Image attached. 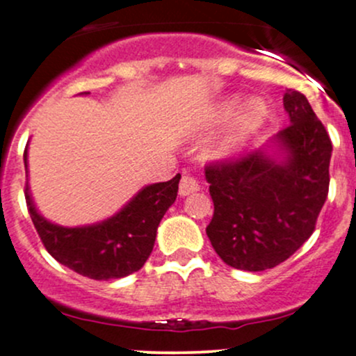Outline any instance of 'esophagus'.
Masks as SVG:
<instances>
[{"mask_svg": "<svg viewBox=\"0 0 356 356\" xmlns=\"http://www.w3.org/2000/svg\"><path fill=\"white\" fill-rule=\"evenodd\" d=\"M197 191H199L197 181H195L192 175L184 174L181 179V184H179V194H181L182 197H186V195H189L192 192H197Z\"/></svg>", "mask_w": 356, "mask_h": 356, "instance_id": "esophagus-1", "label": "esophagus"}]
</instances>
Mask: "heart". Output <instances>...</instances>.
Instances as JSON below:
<instances>
[{
    "label": "heart",
    "mask_w": 356,
    "mask_h": 356,
    "mask_svg": "<svg viewBox=\"0 0 356 356\" xmlns=\"http://www.w3.org/2000/svg\"><path fill=\"white\" fill-rule=\"evenodd\" d=\"M238 104L240 105L239 108L237 107ZM236 108L238 110L236 111ZM232 111L235 113L234 116L232 115ZM231 115L233 116L231 120L220 130L219 136L207 145L206 157L211 159V161H229V159L236 157L243 150V147L248 144L249 138L254 136L257 130L263 127L264 122H266V102L259 99V97H249V99L239 104L238 97H231V99L224 100L216 108V112L212 113L211 124H222Z\"/></svg>",
    "instance_id": "obj_1"
}]
</instances>
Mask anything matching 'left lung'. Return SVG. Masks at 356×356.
<instances>
[{
    "mask_svg": "<svg viewBox=\"0 0 356 356\" xmlns=\"http://www.w3.org/2000/svg\"><path fill=\"white\" fill-rule=\"evenodd\" d=\"M289 125L234 162L206 167L214 202L207 238L220 259L264 271L288 259L313 234L328 195L332 140L303 93L283 97Z\"/></svg>",
    "mask_w": 356,
    "mask_h": 356,
    "instance_id": "8db88e82",
    "label": "left lung"
}]
</instances>
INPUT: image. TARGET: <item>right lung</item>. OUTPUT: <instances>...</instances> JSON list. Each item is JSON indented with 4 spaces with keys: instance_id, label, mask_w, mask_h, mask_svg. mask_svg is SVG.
Segmentation results:
<instances>
[{
    "instance_id": "obj_1",
    "label": "right lung",
    "mask_w": 356,
    "mask_h": 356,
    "mask_svg": "<svg viewBox=\"0 0 356 356\" xmlns=\"http://www.w3.org/2000/svg\"><path fill=\"white\" fill-rule=\"evenodd\" d=\"M88 95V92L80 93ZM28 179V145L23 155ZM181 174L150 184L110 218L88 226L65 227L40 214L26 181L28 212L44 248L63 266L90 280H118L145 264L154 249L157 227L177 197Z\"/></svg>"
}]
</instances>
